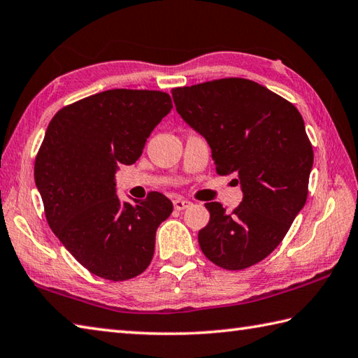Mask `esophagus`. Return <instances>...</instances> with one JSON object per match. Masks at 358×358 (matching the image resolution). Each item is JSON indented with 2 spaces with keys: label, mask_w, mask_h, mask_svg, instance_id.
<instances>
[{
  "label": "esophagus",
  "mask_w": 358,
  "mask_h": 358,
  "mask_svg": "<svg viewBox=\"0 0 358 358\" xmlns=\"http://www.w3.org/2000/svg\"><path fill=\"white\" fill-rule=\"evenodd\" d=\"M173 206H174V208H176V210L182 211V210H185V208H188L189 206H192V202L187 201V199H182V198H176V199L173 201Z\"/></svg>",
  "instance_id": "34e87169"
}]
</instances>
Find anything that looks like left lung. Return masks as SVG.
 Segmentation results:
<instances>
[{"label": "left lung", "instance_id": "8db88e82", "mask_svg": "<svg viewBox=\"0 0 358 358\" xmlns=\"http://www.w3.org/2000/svg\"><path fill=\"white\" fill-rule=\"evenodd\" d=\"M176 111L206 138L220 174H235L243 202L227 213L206 203L203 255L227 271L264 259L286 236L308 198L312 145L298 109L259 83L222 78L173 90Z\"/></svg>", "mask_w": 358, "mask_h": 358}]
</instances>
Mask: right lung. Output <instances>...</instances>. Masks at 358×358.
Listing matches in <instances>:
<instances>
[{
    "label": "right lung",
    "instance_id": "add662e5",
    "mask_svg": "<svg viewBox=\"0 0 358 358\" xmlns=\"http://www.w3.org/2000/svg\"><path fill=\"white\" fill-rule=\"evenodd\" d=\"M160 91L109 90L58 111L35 159V185L46 220L80 264L105 280L141 275L155 255L156 230L173 202L152 192L127 202L115 173L142 156L147 138L171 111Z\"/></svg>",
    "mask_w": 358,
    "mask_h": 358
}]
</instances>
